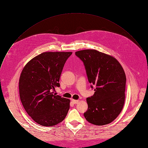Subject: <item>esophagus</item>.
Returning a JSON list of instances; mask_svg holds the SVG:
<instances>
[{
	"label": "esophagus",
	"mask_w": 148,
	"mask_h": 148,
	"mask_svg": "<svg viewBox=\"0 0 148 148\" xmlns=\"http://www.w3.org/2000/svg\"><path fill=\"white\" fill-rule=\"evenodd\" d=\"M71 101H72V102H73V103H74V104H76V103H77L78 102V100L72 99V100H71Z\"/></svg>",
	"instance_id": "34e87169"
}]
</instances>
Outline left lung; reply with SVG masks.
I'll list each match as a JSON object with an SVG mask.
<instances>
[{
    "label": "left lung",
    "mask_w": 148,
    "mask_h": 148,
    "mask_svg": "<svg viewBox=\"0 0 148 148\" xmlns=\"http://www.w3.org/2000/svg\"><path fill=\"white\" fill-rule=\"evenodd\" d=\"M83 61L88 82L95 93L86 99V120L95 125H106L119 116L125 101L126 77L121 64L114 57L93 49L77 51Z\"/></svg>",
    "instance_id": "obj_1"
}]
</instances>
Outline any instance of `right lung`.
Here are the masks:
<instances>
[{"instance_id":"right-lung-1","label":"right lung","mask_w":148,"mask_h":148,"mask_svg":"<svg viewBox=\"0 0 148 148\" xmlns=\"http://www.w3.org/2000/svg\"><path fill=\"white\" fill-rule=\"evenodd\" d=\"M72 52H44L23 68L19 80L20 99L27 113L37 124L53 126L62 122L70 101L53 94L60 87L64 64Z\"/></svg>"}]
</instances>
